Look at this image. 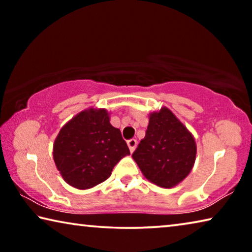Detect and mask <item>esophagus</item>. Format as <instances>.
Segmentation results:
<instances>
[{"mask_svg":"<svg viewBox=\"0 0 252 252\" xmlns=\"http://www.w3.org/2000/svg\"><path fill=\"white\" fill-rule=\"evenodd\" d=\"M127 147H129L131 153L133 152L135 150V148H136V140L135 139L129 140V141H127Z\"/></svg>","mask_w":252,"mask_h":252,"instance_id":"1","label":"esophagus"}]
</instances>
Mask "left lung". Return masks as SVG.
<instances>
[{"label": "left lung", "instance_id": "left-lung-1", "mask_svg": "<svg viewBox=\"0 0 252 252\" xmlns=\"http://www.w3.org/2000/svg\"><path fill=\"white\" fill-rule=\"evenodd\" d=\"M193 135L168 108L149 116L146 136L132 155L143 176L161 188H173L193 168Z\"/></svg>", "mask_w": 252, "mask_h": 252}]
</instances>
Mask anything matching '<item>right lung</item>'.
I'll use <instances>...</instances> for the list:
<instances>
[{"mask_svg":"<svg viewBox=\"0 0 252 252\" xmlns=\"http://www.w3.org/2000/svg\"><path fill=\"white\" fill-rule=\"evenodd\" d=\"M129 155L105 109L90 108L76 114L62 126L53 144V159L62 178L82 190L105 181L114 165Z\"/></svg>","mask_w":252,"mask_h":252,"instance_id":"right-lung-1","label":"right lung"}]
</instances>
